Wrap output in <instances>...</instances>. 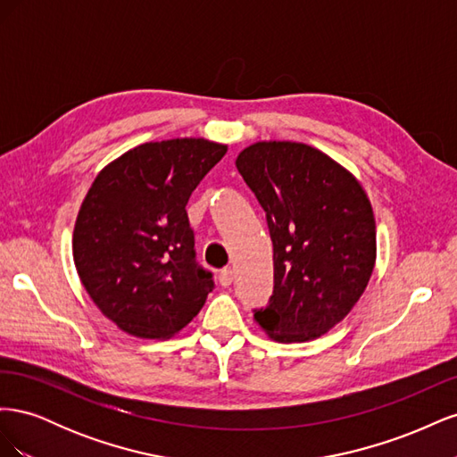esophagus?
<instances>
[{
	"instance_id": "obj_1",
	"label": "esophagus",
	"mask_w": 457,
	"mask_h": 457,
	"mask_svg": "<svg viewBox=\"0 0 457 457\" xmlns=\"http://www.w3.org/2000/svg\"><path fill=\"white\" fill-rule=\"evenodd\" d=\"M232 280H234V274H232V270H230V269H223V270H220V274H219V282H220V286H223V287H228V286L232 284Z\"/></svg>"
}]
</instances>
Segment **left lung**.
Instances as JSON below:
<instances>
[{"label": "left lung", "mask_w": 457, "mask_h": 457, "mask_svg": "<svg viewBox=\"0 0 457 457\" xmlns=\"http://www.w3.org/2000/svg\"><path fill=\"white\" fill-rule=\"evenodd\" d=\"M237 168L267 213L274 289L253 320L278 343L320 337L351 312L376 267V217L361 181L294 141L245 146Z\"/></svg>", "instance_id": "left-lung-1"}]
</instances>
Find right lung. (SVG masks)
Returning a JSON list of instances; mask_svg holds the SVG:
<instances>
[{"label": "right lung", "instance_id": "right-lung-1", "mask_svg": "<svg viewBox=\"0 0 457 457\" xmlns=\"http://www.w3.org/2000/svg\"><path fill=\"white\" fill-rule=\"evenodd\" d=\"M225 152L200 137L145 143L91 183L74 225V265L96 309L126 334L173 337L213 289L185 207Z\"/></svg>", "mask_w": 457, "mask_h": 457}]
</instances>
